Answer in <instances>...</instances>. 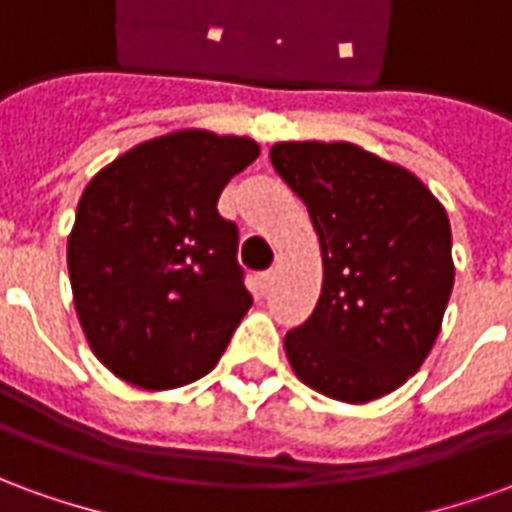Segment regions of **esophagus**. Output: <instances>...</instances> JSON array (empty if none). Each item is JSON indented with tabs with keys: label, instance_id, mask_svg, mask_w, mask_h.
<instances>
[{
	"label": "esophagus",
	"instance_id": "34e87169",
	"mask_svg": "<svg viewBox=\"0 0 512 512\" xmlns=\"http://www.w3.org/2000/svg\"><path fill=\"white\" fill-rule=\"evenodd\" d=\"M260 279H263V288H271V285H274V279H277V271H274V268H268V271L260 274Z\"/></svg>",
	"mask_w": 512,
	"mask_h": 512
}]
</instances>
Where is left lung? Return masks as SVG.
I'll return each mask as SVG.
<instances>
[{"label": "left lung", "mask_w": 512, "mask_h": 512, "mask_svg": "<svg viewBox=\"0 0 512 512\" xmlns=\"http://www.w3.org/2000/svg\"><path fill=\"white\" fill-rule=\"evenodd\" d=\"M279 178L321 238L323 288L285 334L293 373L343 403L406 384L436 343L450 301V219L408 169L351 142H279Z\"/></svg>", "instance_id": "1"}]
</instances>
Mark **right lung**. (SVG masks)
<instances>
[{
    "label": "right lung",
    "instance_id": "right-lung-1",
    "mask_svg": "<svg viewBox=\"0 0 512 512\" xmlns=\"http://www.w3.org/2000/svg\"><path fill=\"white\" fill-rule=\"evenodd\" d=\"M260 156L246 136L175 131L95 175L68 238L73 301L93 354L142 389L211 373L252 293L238 227L216 202Z\"/></svg>",
    "mask_w": 512,
    "mask_h": 512
}]
</instances>
